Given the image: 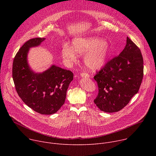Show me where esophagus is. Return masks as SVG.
Wrapping results in <instances>:
<instances>
[{"label":"esophagus","instance_id":"obj_1","mask_svg":"<svg viewBox=\"0 0 156 156\" xmlns=\"http://www.w3.org/2000/svg\"><path fill=\"white\" fill-rule=\"evenodd\" d=\"M80 75L82 78H89V77H90V75H89L86 73H81Z\"/></svg>","mask_w":156,"mask_h":156}]
</instances>
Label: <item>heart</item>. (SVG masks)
Returning <instances> with one entry per match:
<instances>
[{
    "mask_svg": "<svg viewBox=\"0 0 156 156\" xmlns=\"http://www.w3.org/2000/svg\"><path fill=\"white\" fill-rule=\"evenodd\" d=\"M108 51V44L98 37L78 38L73 41V48L69 45L63 46L62 55L66 62L73 63L76 60V53L83 55L86 52L84 57L86 66L91 70H96L105 63Z\"/></svg>",
    "mask_w": 156,
    "mask_h": 156,
    "instance_id": "heart-1",
    "label": "heart"
}]
</instances>
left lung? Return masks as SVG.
I'll return each instance as SVG.
<instances>
[{"mask_svg": "<svg viewBox=\"0 0 156 156\" xmlns=\"http://www.w3.org/2000/svg\"><path fill=\"white\" fill-rule=\"evenodd\" d=\"M143 58L139 48L129 37L122 52L111 59L94 76L99 93L94 100L102 111L122 110L136 94L143 78Z\"/></svg>", "mask_w": 156, "mask_h": 156, "instance_id": "1", "label": "left lung"}]
</instances>
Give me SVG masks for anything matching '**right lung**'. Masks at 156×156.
<instances>
[{"label": "right lung", "mask_w": 156, "mask_h": 156, "mask_svg": "<svg viewBox=\"0 0 156 156\" xmlns=\"http://www.w3.org/2000/svg\"><path fill=\"white\" fill-rule=\"evenodd\" d=\"M45 39H31L21 46L13 60L12 76L16 91L25 104L37 113L51 115L63 105L73 73L54 65L41 73L31 70L27 60L29 49Z\"/></svg>", "instance_id": "add662e5"}]
</instances>
